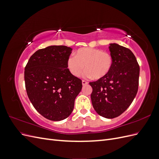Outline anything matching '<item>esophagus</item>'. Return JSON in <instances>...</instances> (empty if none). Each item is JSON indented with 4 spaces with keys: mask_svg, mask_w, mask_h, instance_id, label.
Segmentation results:
<instances>
[{
    "mask_svg": "<svg viewBox=\"0 0 159 159\" xmlns=\"http://www.w3.org/2000/svg\"><path fill=\"white\" fill-rule=\"evenodd\" d=\"M87 84H88V81H86L85 80H82V85H87Z\"/></svg>",
    "mask_w": 159,
    "mask_h": 159,
    "instance_id": "1",
    "label": "esophagus"
}]
</instances>
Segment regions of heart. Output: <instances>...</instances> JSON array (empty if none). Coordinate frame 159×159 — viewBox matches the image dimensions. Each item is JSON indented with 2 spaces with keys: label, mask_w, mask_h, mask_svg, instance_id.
I'll list each match as a JSON object with an SVG mask.
<instances>
[{
  "label": "heart",
  "mask_w": 159,
  "mask_h": 159,
  "mask_svg": "<svg viewBox=\"0 0 159 159\" xmlns=\"http://www.w3.org/2000/svg\"><path fill=\"white\" fill-rule=\"evenodd\" d=\"M113 57L109 53L92 48H82L70 56L67 60V67L75 77H80L85 69L87 78L100 80L106 77L112 68Z\"/></svg>",
  "instance_id": "heart-1"
}]
</instances>
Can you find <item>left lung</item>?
Segmentation results:
<instances>
[{
    "label": "left lung",
    "instance_id": "8db88e82",
    "mask_svg": "<svg viewBox=\"0 0 159 159\" xmlns=\"http://www.w3.org/2000/svg\"><path fill=\"white\" fill-rule=\"evenodd\" d=\"M113 64L104 78L90 82L91 103L95 111L105 118L119 116L131 104L138 91L140 68L133 53L117 44H109Z\"/></svg>",
    "mask_w": 159,
    "mask_h": 159
}]
</instances>
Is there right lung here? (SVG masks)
Returning a JSON list of instances; mask_svg holds the SVG:
<instances>
[{
    "mask_svg": "<svg viewBox=\"0 0 159 159\" xmlns=\"http://www.w3.org/2000/svg\"><path fill=\"white\" fill-rule=\"evenodd\" d=\"M71 50L66 46H48L37 50L25 67L28 97L37 111L51 121L70 116L82 88L81 80L67 67Z\"/></svg>",
    "mask_w": 159,
    "mask_h": 159,
    "instance_id": "right-lung-1",
    "label": "right lung"
}]
</instances>
